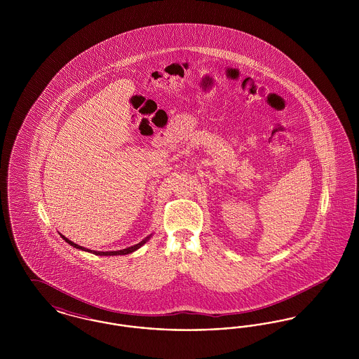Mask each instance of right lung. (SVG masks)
Wrapping results in <instances>:
<instances>
[{"instance_id":"right-lung-1","label":"right lung","mask_w":359,"mask_h":359,"mask_svg":"<svg viewBox=\"0 0 359 359\" xmlns=\"http://www.w3.org/2000/svg\"><path fill=\"white\" fill-rule=\"evenodd\" d=\"M60 237L65 239V241H66L69 245H71L72 248L79 249V250H83V252H88V253H93V255H95V256H125V255H130V253L136 252L137 249H140L144 243H147V242L149 241V238L152 237V234H151V236H148V237H145V238L142 239L141 242H138V243L133 245V246H129V248L122 249V250H116V252H97V250H90V249H86L83 246H79L78 243H75V242L69 241V238H66L63 234H60Z\"/></svg>"}]
</instances>
